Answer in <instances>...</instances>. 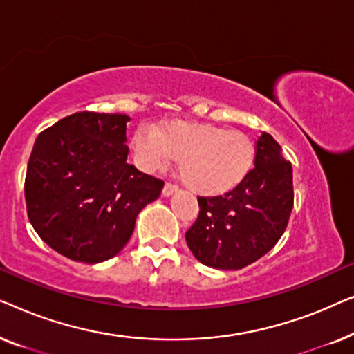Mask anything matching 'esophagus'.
<instances>
[{
    "label": "esophagus",
    "instance_id": "34e87169",
    "mask_svg": "<svg viewBox=\"0 0 354 354\" xmlns=\"http://www.w3.org/2000/svg\"><path fill=\"white\" fill-rule=\"evenodd\" d=\"M177 190H178V188L176 185H172V183H166V185H164V188H162V196L164 198L172 196L174 193H177Z\"/></svg>",
    "mask_w": 354,
    "mask_h": 354
}]
</instances>
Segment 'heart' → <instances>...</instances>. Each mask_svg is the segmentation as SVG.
I'll return each mask as SVG.
<instances>
[{
  "instance_id": "b5f03b06",
  "label": "heart",
  "mask_w": 354,
  "mask_h": 354,
  "mask_svg": "<svg viewBox=\"0 0 354 354\" xmlns=\"http://www.w3.org/2000/svg\"><path fill=\"white\" fill-rule=\"evenodd\" d=\"M138 166L154 172L178 159V174L187 188L214 196L234 190L254 164L250 135L211 122L167 120L158 129L138 125L132 137Z\"/></svg>"
}]
</instances>
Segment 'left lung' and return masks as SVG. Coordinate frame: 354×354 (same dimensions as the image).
<instances>
[{"instance_id":"left-lung-1","label":"left lung","mask_w":354,"mask_h":354,"mask_svg":"<svg viewBox=\"0 0 354 354\" xmlns=\"http://www.w3.org/2000/svg\"><path fill=\"white\" fill-rule=\"evenodd\" d=\"M200 214L185 240L201 264L236 270L264 256L287 229L293 209L292 164L268 132L256 142L254 167L239 187L198 196Z\"/></svg>"}]
</instances>
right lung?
<instances>
[{
  "instance_id": "right-lung-1",
  "label": "right lung",
  "mask_w": 354,
  "mask_h": 354,
  "mask_svg": "<svg viewBox=\"0 0 354 354\" xmlns=\"http://www.w3.org/2000/svg\"><path fill=\"white\" fill-rule=\"evenodd\" d=\"M125 114L82 111L38 135L26 176L28 221L57 253L86 264L127 245L164 182L127 162Z\"/></svg>"
}]
</instances>
